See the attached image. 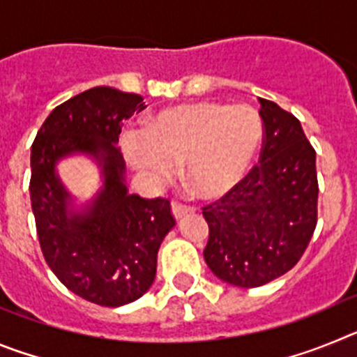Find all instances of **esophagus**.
<instances>
[{"mask_svg": "<svg viewBox=\"0 0 357 357\" xmlns=\"http://www.w3.org/2000/svg\"><path fill=\"white\" fill-rule=\"evenodd\" d=\"M172 211H173V216H175L176 220H178V218L185 216V214L195 213V207L184 206V204H178V202H173V204H172Z\"/></svg>", "mask_w": 357, "mask_h": 357, "instance_id": "obj_1", "label": "esophagus"}]
</instances>
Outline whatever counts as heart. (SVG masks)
I'll return each mask as SVG.
<instances>
[{
    "mask_svg": "<svg viewBox=\"0 0 357 357\" xmlns=\"http://www.w3.org/2000/svg\"><path fill=\"white\" fill-rule=\"evenodd\" d=\"M261 139L263 121L254 107L200 102L162 110L148 123L146 134L127 132L123 151L159 182L184 162L193 193L218 198L245 178Z\"/></svg>",
    "mask_w": 357,
    "mask_h": 357,
    "instance_id": "1",
    "label": "heart"
}]
</instances>
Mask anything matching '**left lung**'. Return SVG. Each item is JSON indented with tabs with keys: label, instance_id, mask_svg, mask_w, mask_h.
I'll use <instances>...</instances> for the list:
<instances>
[{
	"label": "left lung",
	"instance_id": "obj_1",
	"mask_svg": "<svg viewBox=\"0 0 357 357\" xmlns=\"http://www.w3.org/2000/svg\"><path fill=\"white\" fill-rule=\"evenodd\" d=\"M259 162L234 189L202 207L209 225L207 266L239 288L289 272L317 229V151L291 112L259 98Z\"/></svg>",
	"mask_w": 357,
	"mask_h": 357
}]
</instances>
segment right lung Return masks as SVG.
I'll use <instances>...</instances> for the list:
<instances>
[{"mask_svg": "<svg viewBox=\"0 0 357 357\" xmlns=\"http://www.w3.org/2000/svg\"><path fill=\"white\" fill-rule=\"evenodd\" d=\"M144 107L139 94L93 87L55 107L31 144L30 200L44 259L66 288L107 307L148 291L160 243L175 227L168 198L128 195L125 185L116 144L121 123ZM71 153L94 156L104 175V188L78 213L54 172Z\"/></svg>", "mask_w": 357, "mask_h": 357, "instance_id": "add662e5", "label": "right lung"}]
</instances>
